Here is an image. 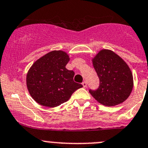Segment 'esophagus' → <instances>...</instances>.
I'll return each mask as SVG.
<instances>
[{"label":"esophagus","instance_id":"1","mask_svg":"<svg viewBox=\"0 0 148 148\" xmlns=\"http://www.w3.org/2000/svg\"><path fill=\"white\" fill-rule=\"evenodd\" d=\"M82 85H83V86L84 87V88H86V86H87V82H86V81H83V83H82Z\"/></svg>","mask_w":148,"mask_h":148}]
</instances>
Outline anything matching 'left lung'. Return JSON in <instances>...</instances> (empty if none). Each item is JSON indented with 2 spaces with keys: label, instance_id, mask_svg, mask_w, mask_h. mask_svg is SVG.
<instances>
[{
  "label": "left lung",
  "instance_id": "obj_1",
  "mask_svg": "<svg viewBox=\"0 0 148 148\" xmlns=\"http://www.w3.org/2000/svg\"><path fill=\"white\" fill-rule=\"evenodd\" d=\"M100 79V86L90 93L98 103L110 107L123 103L133 88V76L122 58L113 51L103 49L92 58Z\"/></svg>",
  "mask_w": 148,
  "mask_h": 148
}]
</instances>
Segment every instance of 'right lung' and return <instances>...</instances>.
<instances>
[{"label": "right lung", "instance_id": "1", "mask_svg": "<svg viewBox=\"0 0 148 148\" xmlns=\"http://www.w3.org/2000/svg\"><path fill=\"white\" fill-rule=\"evenodd\" d=\"M70 58L66 52L53 51L38 59L26 75L28 92L39 105L54 108L68 101L83 85L73 80L75 73L65 68Z\"/></svg>", "mask_w": 148, "mask_h": 148}]
</instances>
